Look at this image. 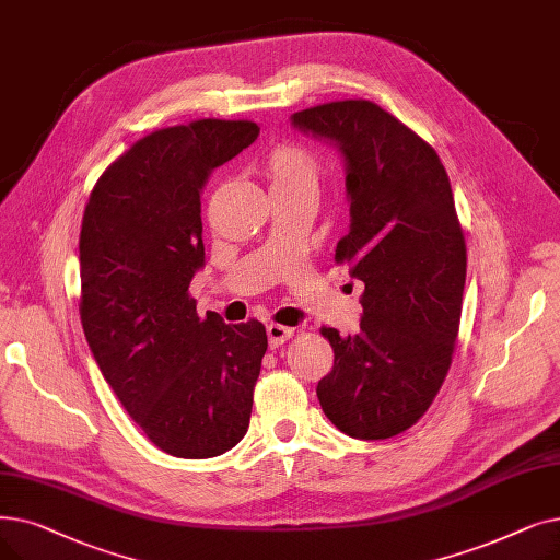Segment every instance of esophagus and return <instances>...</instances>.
<instances>
[{"instance_id": "esophagus-1", "label": "esophagus", "mask_w": 560, "mask_h": 560, "mask_svg": "<svg viewBox=\"0 0 560 560\" xmlns=\"http://www.w3.org/2000/svg\"><path fill=\"white\" fill-rule=\"evenodd\" d=\"M293 336H295V329H293V327L277 325V323H270V325H267V340H270V348H279V346H283L285 340H290Z\"/></svg>"}]
</instances>
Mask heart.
Masks as SVG:
<instances>
[{"instance_id": "b5f03b06", "label": "heart", "mask_w": 560, "mask_h": 560, "mask_svg": "<svg viewBox=\"0 0 560 560\" xmlns=\"http://www.w3.org/2000/svg\"><path fill=\"white\" fill-rule=\"evenodd\" d=\"M265 176L272 194L283 191H318L320 160L302 143L285 141L275 145L265 158Z\"/></svg>"}]
</instances>
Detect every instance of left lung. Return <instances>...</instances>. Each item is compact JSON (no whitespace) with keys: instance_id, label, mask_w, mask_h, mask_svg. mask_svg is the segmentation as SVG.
Instances as JSON below:
<instances>
[{"instance_id":"left-lung-1","label":"left lung","mask_w":560,"mask_h":560,"mask_svg":"<svg viewBox=\"0 0 560 560\" xmlns=\"http://www.w3.org/2000/svg\"><path fill=\"white\" fill-rule=\"evenodd\" d=\"M293 124L346 155L352 224L334 260L366 285L359 334L320 329L334 369L318 400L346 434L388 440L425 415L455 352L467 245L451 180L432 145L371 101L315 105Z\"/></svg>"}]
</instances>
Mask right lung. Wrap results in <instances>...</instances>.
<instances>
[{
  "label": "right lung",
  "instance_id": "1",
  "mask_svg": "<svg viewBox=\"0 0 560 560\" xmlns=\"http://www.w3.org/2000/svg\"><path fill=\"white\" fill-rule=\"evenodd\" d=\"M254 120L199 118L135 141L93 185L80 233L89 348L149 440L168 455H222L247 434L267 350L262 323L203 318L201 189L258 137Z\"/></svg>",
  "mask_w": 560,
  "mask_h": 560
}]
</instances>
